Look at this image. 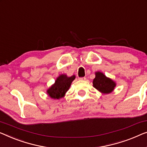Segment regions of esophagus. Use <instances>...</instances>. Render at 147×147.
<instances>
[{
	"mask_svg": "<svg viewBox=\"0 0 147 147\" xmlns=\"http://www.w3.org/2000/svg\"><path fill=\"white\" fill-rule=\"evenodd\" d=\"M86 80V77H83V78H79V80H81V81H84Z\"/></svg>",
	"mask_w": 147,
	"mask_h": 147,
	"instance_id": "34e87169",
	"label": "esophagus"
}]
</instances>
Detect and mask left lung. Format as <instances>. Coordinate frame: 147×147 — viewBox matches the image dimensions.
<instances>
[{"label": "left lung", "instance_id": "1", "mask_svg": "<svg viewBox=\"0 0 147 147\" xmlns=\"http://www.w3.org/2000/svg\"><path fill=\"white\" fill-rule=\"evenodd\" d=\"M93 86L101 93L107 94L114 90L116 84L111 79L106 77L102 72L97 71L93 81Z\"/></svg>", "mask_w": 147, "mask_h": 147}]
</instances>
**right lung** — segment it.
I'll return each instance as SVG.
<instances>
[{"mask_svg":"<svg viewBox=\"0 0 147 147\" xmlns=\"http://www.w3.org/2000/svg\"><path fill=\"white\" fill-rule=\"evenodd\" d=\"M76 76H72L67 77L65 74H61L57 78L55 83L47 90L48 95L51 98L59 99L65 96L70 88L71 83L75 80Z\"/></svg>","mask_w":147,"mask_h":147,"instance_id":"obj_1","label":"right lung"}]
</instances>
